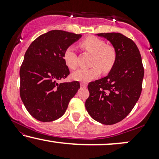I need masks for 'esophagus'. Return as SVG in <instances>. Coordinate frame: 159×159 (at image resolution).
I'll return each mask as SVG.
<instances>
[{"instance_id": "34e87169", "label": "esophagus", "mask_w": 159, "mask_h": 159, "mask_svg": "<svg viewBox=\"0 0 159 159\" xmlns=\"http://www.w3.org/2000/svg\"><path fill=\"white\" fill-rule=\"evenodd\" d=\"M80 85H81V87H87V84L84 83V82H81Z\"/></svg>"}]
</instances>
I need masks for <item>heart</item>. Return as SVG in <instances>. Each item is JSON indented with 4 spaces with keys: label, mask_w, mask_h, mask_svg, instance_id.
Returning <instances> with one entry per match:
<instances>
[{
    "label": "heart",
    "mask_w": 159,
    "mask_h": 159,
    "mask_svg": "<svg viewBox=\"0 0 159 159\" xmlns=\"http://www.w3.org/2000/svg\"><path fill=\"white\" fill-rule=\"evenodd\" d=\"M82 49L93 54L89 69H79L72 74V78L75 81L88 82L97 78L101 73V69L104 72H108L114 66L116 60V52L111 45H107L104 40L96 36H88L82 40L80 43ZM65 64L71 69L77 67V54L75 48L69 45L65 49L63 54Z\"/></svg>",
    "instance_id": "heart-1"
}]
</instances>
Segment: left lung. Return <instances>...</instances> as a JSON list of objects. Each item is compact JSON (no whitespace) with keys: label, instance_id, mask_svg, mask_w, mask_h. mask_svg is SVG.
Masks as SVG:
<instances>
[{"label":"left lung","instance_id":"left-lung-1","mask_svg":"<svg viewBox=\"0 0 159 159\" xmlns=\"http://www.w3.org/2000/svg\"><path fill=\"white\" fill-rule=\"evenodd\" d=\"M97 35L111 42L116 60L106 77L89 83L85 107L93 119L113 125L126 117L139 99L143 66L139 49L132 39L120 33Z\"/></svg>","mask_w":159,"mask_h":159}]
</instances>
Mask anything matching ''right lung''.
Here are the masks:
<instances>
[{
    "label": "right lung",
    "instance_id": "1",
    "mask_svg": "<svg viewBox=\"0 0 159 159\" xmlns=\"http://www.w3.org/2000/svg\"><path fill=\"white\" fill-rule=\"evenodd\" d=\"M81 37V34L51 30L36 38L25 52L20 68V96L39 121L59 119L80 88L78 81H58L69 75L63 58L65 49Z\"/></svg>",
    "mask_w": 159,
    "mask_h": 159
}]
</instances>
